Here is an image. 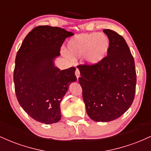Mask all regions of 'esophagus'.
I'll return each instance as SVG.
<instances>
[{"instance_id":"esophagus-1","label":"esophagus","mask_w":151,"mask_h":151,"mask_svg":"<svg viewBox=\"0 0 151 151\" xmlns=\"http://www.w3.org/2000/svg\"><path fill=\"white\" fill-rule=\"evenodd\" d=\"M75 75H76V77H77V79H79V77H80V72H79V70H78V69H77L75 71Z\"/></svg>"}]
</instances>
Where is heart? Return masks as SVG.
<instances>
[{
  "label": "heart",
  "mask_w": 151,
  "mask_h": 151,
  "mask_svg": "<svg viewBox=\"0 0 151 151\" xmlns=\"http://www.w3.org/2000/svg\"><path fill=\"white\" fill-rule=\"evenodd\" d=\"M110 48L109 37L103 33L76 35L67 42V53L70 58L81 59L88 66H95L108 55Z\"/></svg>",
  "instance_id": "1"
}]
</instances>
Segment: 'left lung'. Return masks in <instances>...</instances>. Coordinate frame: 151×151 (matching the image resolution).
Here are the masks:
<instances>
[{
    "instance_id": "1",
    "label": "left lung",
    "mask_w": 151,
    "mask_h": 151,
    "mask_svg": "<svg viewBox=\"0 0 151 151\" xmlns=\"http://www.w3.org/2000/svg\"><path fill=\"white\" fill-rule=\"evenodd\" d=\"M110 48L104 60L95 66L79 65L83 100L90 119L98 122L114 121L132 104L136 85L134 60L126 40L111 30Z\"/></svg>"
}]
</instances>
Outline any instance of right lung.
Listing matches in <instances>:
<instances>
[{
	"mask_svg": "<svg viewBox=\"0 0 151 151\" xmlns=\"http://www.w3.org/2000/svg\"><path fill=\"white\" fill-rule=\"evenodd\" d=\"M74 35L48 25L35 27L27 35L17 53L13 74L15 91L24 111L45 124L61 119L60 103L72 82L76 68L60 70L55 60L67 37Z\"/></svg>",
	"mask_w": 151,
	"mask_h": 151,
	"instance_id": "obj_1",
	"label": "right lung"
}]
</instances>
